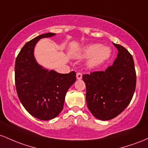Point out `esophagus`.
I'll use <instances>...</instances> for the list:
<instances>
[{"label":"esophagus","instance_id":"34e87169","mask_svg":"<svg viewBox=\"0 0 148 148\" xmlns=\"http://www.w3.org/2000/svg\"><path fill=\"white\" fill-rule=\"evenodd\" d=\"M76 77H77V79H81L82 78V75L80 73H77L76 74Z\"/></svg>","mask_w":148,"mask_h":148}]
</instances>
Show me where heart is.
<instances>
[{
	"mask_svg": "<svg viewBox=\"0 0 148 148\" xmlns=\"http://www.w3.org/2000/svg\"><path fill=\"white\" fill-rule=\"evenodd\" d=\"M111 54L112 49L110 47L93 43L83 47L76 56L79 59L89 57L87 66L89 68H95L108 60Z\"/></svg>",
	"mask_w": 148,
	"mask_h": 148,
	"instance_id": "b5f03b06",
	"label": "heart"
}]
</instances>
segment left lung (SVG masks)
<instances>
[{"label":"left lung","instance_id":"1","mask_svg":"<svg viewBox=\"0 0 148 148\" xmlns=\"http://www.w3.org/2000/svg\"><path fill=\"white\" fill-rule=\"evenodd\" d=\"M112 44L118 50L112 65L105 71L82 75L88 108L96 119L103 121L114 118L127 107L136 84L132 56L122 45Z\"/></svg>","mask_w":148,"mask_h":148}]
</instances>
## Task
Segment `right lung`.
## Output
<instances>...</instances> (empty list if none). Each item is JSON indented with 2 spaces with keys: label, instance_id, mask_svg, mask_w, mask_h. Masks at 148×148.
Here are the masks:
<instances>
[{
  "label": "right lung",
  "instance_id": "obj_1",
  "mask_svg": "<svg viewBox=\"0 0 148 148\" xmlns=\"http://www.w3.org/2000/svg\"><path fill=\"white\" fill-rule=\"evenodd\" d=\"M54 33L40 35L26 42L15 62V84L18 97L26 110L36 118L50 120L59 115L64 107L65 96L76 80L74 71L59 73L40 65L34 49L42 38H51Z\"/></svg>",
  "mask_w": 148,
  "mask_h": 148
}]
</instances>
